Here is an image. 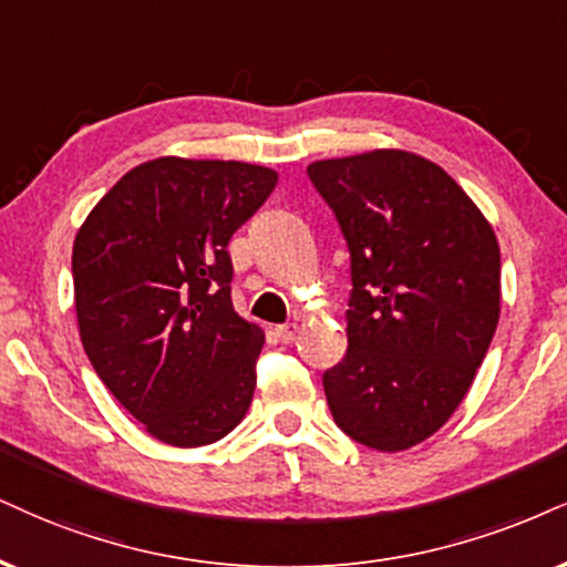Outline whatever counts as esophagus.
Instances as JSON below:
<instances>
[{
    "label": "esophagus",
    "instance_id": "34e87169",
    "mask_svg": "<svg viewBox=\"0 0 567 567\" xmlns=\"http://www.w3.org/2000/svg\"><path fill=\"white\" fill-rule=\"evenodd\" d=\"M297 331H299V326H297V323L278 326V328H276V339L281 341V344H291V341L297 339Z\"/></svg>",
    "mask_w": 567,
    "mask_h": 567
}]
</instances>
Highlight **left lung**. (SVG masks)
<instances>
[{
    "instance_id": "8db88e82",
    "label": "left lung",
    "mask_w": 567,
    "mask_h": 567,
    "mask_svg": "<svg viewBox=\"0 0 567 567\" xmlns=\"http://www.w3.org/2000/svg\"><path fill=\"white\" fill-rule=\"evenodd\" d=\"M307 176L352 260L347 354L323 373L354 442L402 452L465 400L499 323L492 223L436 163L404 150L318 159Z\"/></svg>"
}]
</instances>
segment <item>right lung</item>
<instances>
[{"mask_svg": "<svg viewBox=\"0 0 567 567\" xmlns=\"http://www.w3.org/2000/svg\"><path fill=\"white\" fill-rule=\"evenodd\" d=\"M278 173L239 159L136 165L73 241L75 316L104 386L150 436L218 442L244 421L265 331L230 305L228 241Z\"/></svg>", "mask_w": 567, "mask_h": 567, "instance_id": "obj_1", "label": "right lung"}]
</instances>
